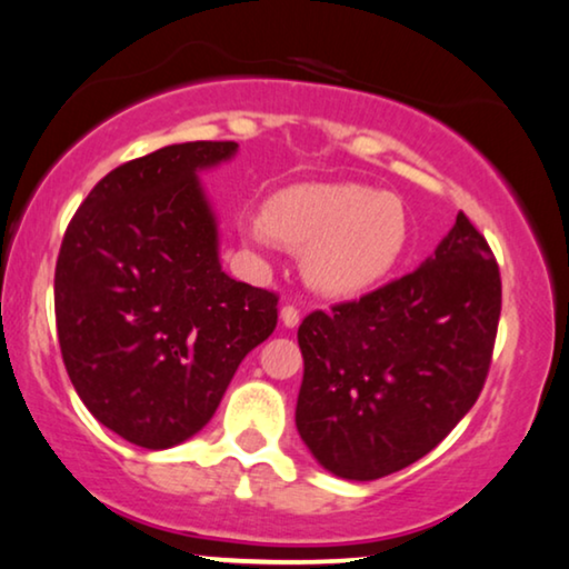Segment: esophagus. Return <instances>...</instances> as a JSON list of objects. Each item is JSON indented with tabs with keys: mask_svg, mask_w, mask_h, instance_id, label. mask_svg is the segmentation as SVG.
I'll list each match as a JSON object with an SVG mask.
<instances>
[{
	"mask_svg": "<svg viewBox=\"0 0 569 569\" xmlns=\"http://www.w3.org/2000/svg\"><path fill=\"white\" fill-rule=\"evenodd\" d=\"M281 319H283L286 327H296V325H299V319H301V311L296 309L293 303H286V307L281 309Z\"/></svg>",
	"mask_w": 569,
	"mask_h": 569,
	"instance_id": "34e87169",
	"label": "esophagus"
}]
</instances>
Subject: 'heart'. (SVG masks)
I'll return each instance as SVG.
<instances>
[{
	"label": "heart",
	"instance_id": "1",
	"mask_svg": "<svg viewBox=\"0 0 569 569\" xmlns=\"http://www.w3.org/2000/svg\"><path fill=\"white\" fill-rule=\"evenodd\" d=\"M268 234L307 252V276L319 291L353 296L395 268L407 242L397 198L356 182H315L278 193L262 213ZM250 234L262 237L260 227Z\"/></svg>",
	"mask_w": 569,
	"mask_h": 569
}]
</instances>
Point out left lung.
Here are the masks:
<instances>
[{
	"mask_svg": "<svg viewBox=\"0 0 569 569\" xmlns=\"http://www.w3.org/2000/svg\"><path fill=\"white\" fill-rule=\"evenodd\" d=\"M500 307L498 260L459 211L418 270L303 317L296 428L315 459L371 482L433 451L485 387Z\"/></svg>",
	"mask_w": 569,
	"mask_h": 569,
	"instance_id": "8db88e82",
	"label": "left lung"
}]
</instances>
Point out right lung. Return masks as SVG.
Here are the masks:
<instances>
[{"label": "right lung", "mask_w": 569, "mask_h": 569, "mask_svg": "<svg viewBox=\"0 0 569 569\" xmlns=\"http://www.w3.org/2000/svg\"><path fill=\"white\" fill-rule=\"evenodd\" d=\"M234 141H188L110 170L63 234L56 330L77 395L149 451L213 418L242 358L278 325V293L221 270L198 170Z\"/></svg>", "instance_id": "right-lung-1"}]
</instances>
